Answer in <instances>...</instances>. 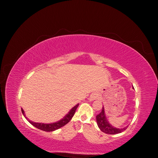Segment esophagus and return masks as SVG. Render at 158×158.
Listing matches in <instances>:
<instances>
[{"mask_svg": "<svg viewBox=\"0 0 158 158\" xmlns=\"http://www.w3.org/2000/svg\"><path fill=\"white\" fill-rule=\"evenodd\" d=\"M95 98H97V96H95V95H93V96H91V99H92V100H93V99H94Z\"/></svg>", "mask_w": 158, "mask_h": 158, "instance_id": "34e87169", "label": "esophagus"}]
</instances>
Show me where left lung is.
<instances>
[{"label": "left lung", "instance_id": "left-lung-1", "mask_svg": "<svg viewBox=\"0 0 158 158\" xmlns=\"http://www.w3.org/2000/svg\"><path fill=\"white\" fill-rule=\"evenodd\" d=\"M96 120L100 130L105 133L108 134V135H116V134L121 133L125 131L127 129V127L123 128H116L110 125L107 121L106 115H105L103 107L102 108L101 113L96 116Z\"/></svg>", "mask_w": 158, "mask_h": 158}]
</instances>
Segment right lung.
<instances>
[{"instance_id": "obj_1", "label": "right lung", "mask_w": 158, "mask_h": 158, "mask_svg": "<svg viewBox=\"0 0 158 158\" xmlns=\"http://www.w3.org/2000/svg\"><path fill=\"white\" fill-rule=\"evenodd\" d=\"M78 106V104L75 106L73 109H72L70 111H69V113L65 115V117L62 118L60 121L56 122V123H51V124H44V123H34L31 121H29L33 126L35 127L36 128L40 129V130H42L44 131H46V132H51L55 130H57L61 127H63V126H64L66 124L69 123V121L71 120L72 118L73 117L74 114L76 112V110L77 109ZM22 113H23V115L25 116L24 114V111L22 109ZM26 117V116H25Z\"/></svg>"}]
</instances>
